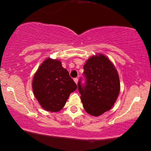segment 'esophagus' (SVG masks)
<instances>
[{"label":"esophagus","instance_id":"esophagus-1","mask_svg":"<svg viewBox=\"0 0 151 151\" xmlns=\"http://www.w3.org/2000/svg\"><path fill=\"white\" fill-rule=\"evenodd\" d=\"M74 82H75L76 84H77V83H78V78H74Z\"/></svg>","mask_w":151,"mask_h":151}]
</instances>
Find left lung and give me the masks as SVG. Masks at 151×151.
Instances as JSON below:
<instances>
[{
  "label": "left lung",
  "mask_w": 151,
  "mask_h": 151,
  "mask_svg": "<svg viewBox=\"0 0 151 151\" xmlns=\"http://www.w3.org/2000/svg\"><path fill=\"white\" fill-rule=\"evenodd\" d=\"M85 84L78 82V89L85 111L99 116L110 110L120 91L119 74L112 62L105 55L91 57L84 65Z\"/></svg>",
  "instance_id": "1"
}]
</instances>
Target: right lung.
Segmentation results:
<instances>
[{
    "instance_id": "obj_1",
    "label": "right lung",
    "mask_w": 151,
    "mask_h": 151,
    "mask_svg": "<svg viewBox=\"0 0 151 151\" xmlns=\"http://www.w3.org/2000/svg\"><path fill=\"white\" fill-rule=\"evenodd\" d=\"M77 87L61 62L50 58L41 64L32 80L35 96L45 110L51 112L61 110Z\"/></svg>"
}]
</instances>
